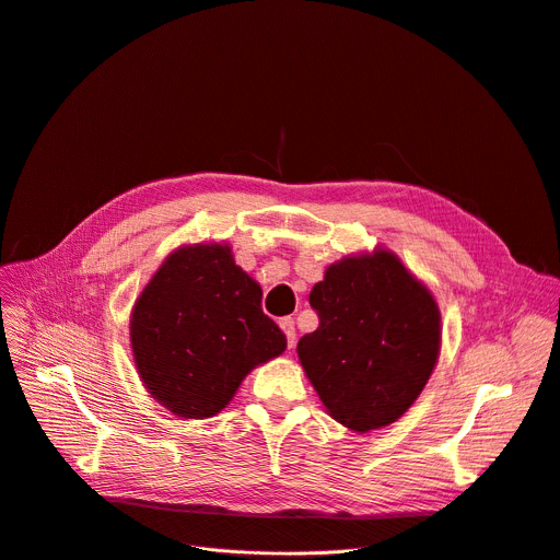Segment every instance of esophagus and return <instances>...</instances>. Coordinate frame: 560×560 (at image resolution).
<instances>
[{"instance_id":"obj_1","label":"esophagus","mask_w":560,"mask_h":560,"mask_svg":"<svg viewBox=\"0 0 560 560\" xmlns=\"http://www.w3.org/2000/svg\"><path fill=\"white\" fill-rule=\"evenodd\" d=\"M279 326H281V330L285 332V339H288V348H292L294 346V341H296V330H294V322L290 316H285V318H281L279 322Z\"/></svg>"}]
</instances>
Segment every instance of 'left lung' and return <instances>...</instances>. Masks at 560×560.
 I'll return each mask as SVG.
<instances>
[{
  "instance_id": "obj_1",
  "label": "left lung",
  "mask_w": 560,
  "mask_h": 560,
  "mask_svg": "<svg viewBox=\"0 0 560 560\" xmlns=\"http://www.w3.org/2000/svg\"><path fill=\"white\" fill-rule=\"evenodd\" d=\"M318 328L296 354L328 415L352 432L401 419L441 352V310L430 288L387 248L348 255L314 283Z\"/></svg>"
}]
</instances>
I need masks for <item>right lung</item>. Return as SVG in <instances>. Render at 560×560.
Segmentation results:
<instances>
[{"label":"right lung","instance_id":"add662e5","mask_svg":"<svg viewBox=\"0 0 560 560\" xmlns=\"http://www.w3.org/2000/svg\"><path fill=\"white\" fill-rule=\"evenodd\" d=\"M261 285L234 264L230 244L173 250L130 312V348L148 394L179 419L219 415L288 341L261 310Z\"/></svg>","mask_w":560,"mask_h":560}]
</instances>
